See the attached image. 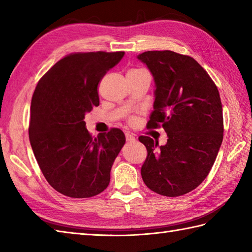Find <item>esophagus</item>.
<instances>
[{"instance_id":"1","label":"esophagus","mask_w":252,"mask_h":252,"mask_svg":"<svg viewBox=\"0 0 252 252\" xmlns=\"http://www.w3.org/2000/svg\"><path fill=\"white\" fill-rule=\"evenodd\" d=\"M126 140L127 143H134L136 141L135 137L133 136L132 134H129V133H126Z\"/></svg>"}]
</instances>
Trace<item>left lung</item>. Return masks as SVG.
Segmentation results:
<instances>
[{"label": "left lung", "instance_id": "1", "mask_svg": "<svg viewBox=\"0 0 252 252\" xmlns=\"http://www.w3.org/2000/svg\"><path fill=\"white\" fill-rule=\"evenodd\" d=\"M155 81L154 110L147 127L163 126L159 146L149 136L138 140L147 149L141 174L149 189L178 197L207 178L223 141V110L215 82L194 58L172 51L137 55Z\"/></svg>", "mask_w": 252, "mask_h": 252}]
</instances>
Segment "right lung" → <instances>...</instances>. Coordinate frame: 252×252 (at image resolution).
<instances>
[{
	"mask_svg": "<svg viewBox=\"0 0 252 252\" xmlns=\"http://www.w3.org/2000/svg\"><path fill=\"white\" fill-rule=\"evenodd\" d=\"M125 52L74 53L37 82L31 100L29 140L49 184L71 198L107 189L115 159L126 144L119 129L92 137L85 115L99 105L97 87Z\"/></svg>",
	"mask_w": 252,
	"mask_h": 252,
	"instance_id": "1",
	"label": "right lung"
}]
</instances>
